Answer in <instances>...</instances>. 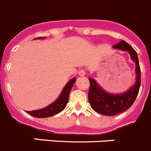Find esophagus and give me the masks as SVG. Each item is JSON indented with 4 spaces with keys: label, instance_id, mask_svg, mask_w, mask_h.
Segmentation results:
<instances>
[{
    "label": "esophagus",
    "instance_id": "34e87169",
    "mask_svg": "<svg viewBox=\"0 0 151 151\" xmlns=\"http://www.w3.org/2000/svg\"><path fill=\"white\" fill-rule=\"evenodd\" d=\"M78 76H85L86 74V71L84 70H81L78 72Z\"/></svg>",
    "mask_w": 151,
    "mask_h": 151
}]
</instances>
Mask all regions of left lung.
I'll list each match as a JSON object with an SVG mask.
<instances>
[{
  "mask_svg": "<svg viewBox=\"0 0 151 151\" xmlns=\"http://www.w3.org/2000/svg\"><path fill=\"white\" fill-rule=\"evenodd\" d=\"M113 48L127 51L130 53L131 59L136 63L135 71L136 81L127 92L121 94H110L103 90L96 80L89 78V102L95 111L104 116H115L130 108L137 97L141 85V72L139 58L134 49L124 41H121L119 43L115 44L113 46Z\"/></svg>",
  "mask_w": 151,
  "mask_h": 151,
  "instance_id": "8db88e82",
  "label": "left lung"
}]
</instances>
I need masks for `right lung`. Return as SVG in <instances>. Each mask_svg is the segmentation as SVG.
I'll return each instance as SVG.
<instances>
[{
    "label": "right lung",
    "instance_id": "1",
    "mask_svg": "<svg viewBox=\"0 0 151 151\" xmlns=\"http://www.w3.org/2000/svg\"><path fill=\"white\" fill-rule=\"evenodd\" d=\"M38 38L41 39V38H44L40 37V38H35V39H38ZM75 81H76V78L70 79L69 82L66 84L65 87H64L59 97L54 102L52 103L51 104L44 107V108L32 110V111H27V113L31 115L32 116L37 118H47L59 113L67 106V102L69 101V95H70V93L71 91V89L73 87V84H74Z\"/></svg>",
    "mask_w": 151,
    "mask_h": 151
}]
</instances>
